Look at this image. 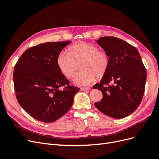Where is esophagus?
Instances as JSON below:
<instances>
[{"mask_svg":"<svg viewBox=\"0 0 159 159\" xmlns=\"http://www.w3.org/2000/svg\"><path fill=\"white\" fill-rule=\"evenodd\" d=\"M81 89L84 91H89L90 90V88H81Z\"/></svg>","mask_w":159,"mask_h":159,"instance_id":"34e87169","label":"esophagus"}]
</instances>
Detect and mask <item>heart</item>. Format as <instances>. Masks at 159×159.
<instances>
[{
    "instance_id": "heart-1",
    "label": "heart",
    "mask_w": 159,
    "mask_h": 159,
    "mask_svg": "<svg viewBox=\"0 0 159 159\" xmlns=\"http://www.w3.org/2000/svg\"><path fill=\"white\" fill-rule=\"evenodd\" d=\"M82 70L74 78V83L80 86L88 85L95 76H103L108 69L109 58L103 50L88 42H81L70 47L69 52L61 51L56 59L61 73L68 78L74 76L78 64Z\"/></svg>"
}]
</instances>
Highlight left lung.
<instances>
[{
  "label": "left lung",
  "mask_w": 159,
  "mask_h": 159,
  "mask_svg": "<svg viewBox=\"0 0 159 159\" xmlns=\"http://www.w3.org/2000/svg\"><path fill=\"white\" fill-rule=\"evenodd\" d=\"M97 42L109 57V64L100 82L93 87L103 94L95 106L111 117L124 118L134 112L143 99L146 68L137 49L127 42L105 36Z\"/></svg>",
  "instance_id": "left-lung-1"
}]
</instances>
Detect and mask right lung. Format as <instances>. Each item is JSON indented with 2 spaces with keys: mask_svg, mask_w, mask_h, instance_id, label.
Returning a JSON list of instances; mask_svg holds the SVG:
<instances>
[{
  "mask_svg": "<svg viewBox=\"0 0 159 159\" xmlns=\"http://www.w3.org/2000/svg\"><path fill=\"white\" fill-rule=\"evenodd\" d=\"M70 42H46L32 46L14 66V87L18 102L40 121L52 123L63 116L80 90L70 85L56 63L57 56Z\"/></svg>",
  "mask_w": 159,
  "mask_h": 159,
  "instance_id": "1",
  "label": "right lung"
}]
</instances>
